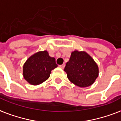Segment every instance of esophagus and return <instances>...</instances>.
Wrapping results in <instances>:
<instances>
[{"label":"esophagus","instance_id":"esophagus-1","mask_svg":"<svg viewBox=\"0 0 121 121\" xmlns=\"http://www.w3.org/2000/svg\"><path fill=\"white\" fill-rule=\"evenodd\" d=\"M65 65L63 64V65H60V67L61 69H63L65 68Z\"/></svg>","mask_w":121,"mask_h":121}]
</instances>
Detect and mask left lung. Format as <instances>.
Listing matches in <instances>:
<instances>
[{
	"instance_id": "obj_1",
	"label": "left lung",
	"mask_w": 121,
	"mask_h": 121,
	"mask_svg": "<svg viewBox=\"0 0 121 121\" xmlns=\"http://www.w3.org/2000/svg\"><path fill=\"white\" fill-rule=\"evenodd\" d=\"M64 70L67 77L77 86L88 87L98 76V67L87 52L74 51L66 64Z\"/></svg>"
}]
</instances>
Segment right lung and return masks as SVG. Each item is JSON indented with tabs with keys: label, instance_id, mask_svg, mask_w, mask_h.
<instances>
[{
	"label": "right lung",
	"instance_id": "add662e5",
	"mask_svg": "<svg viewBox=\"0 0 121 121\" xmlns=\"http://www.w3.org/2000/svg\"><path fill=\"white\" fill-rule=\"evenodd\" d=\"M54 58L47 51L37 52L26 61L23 65V77L32 85L40 84L50 76L51 70L56 68Z\"/></svg>",
	"mask_w": 121,
	"mask_h": 121
}]
</instances>
